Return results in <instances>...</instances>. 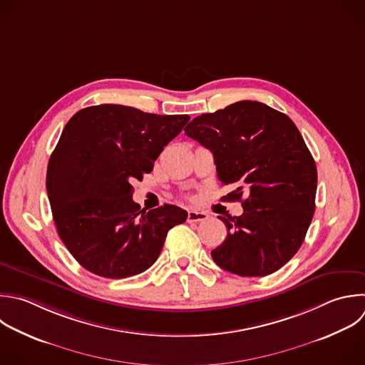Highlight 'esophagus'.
I'll list each match as a JSON object with an SVG mask.
<instances>
[{
	"instance_id": "esophagus-1",
	"label": "esophagus",
	"mask_w": 365,
	"mask_h": 365,
	"mask_svg": "<svg viewBox=\"0 0 365 365\" xmlns=\"http://www.w3.org/2000/svg\"><path fill=\"white\" fill-rule=\"evenodd\" d=\"M208 218V214L204 212V211H197V210H190L188 211V217H187V221L188 222H200V221H204Z\"/></svg>"
}]
</instances>
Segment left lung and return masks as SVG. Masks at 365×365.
I'll list each match as a JSON object with an SVG mask.
<instances>
[{
  "instance_id": "8db88e82",
  "label": "left lung",
  "mask_w": 365,
  "mask_h": 365,
  "mask_svg": "<svg viewBox=\"0 0 365 365\" xmlns=\"http://www.w3.org/2000/svg\"><path fill=\"white\" fill-rule=\"evenodd\" d=\"M184 131L212 153L222 185L235 188L224 200L244 208L240 217H218L228 234L211 251L215 264L241 277L279 269L301 247L315 210L317 167L295 124L262 103L238 101L195 117Z\"/></svg>"
}]
</instances>
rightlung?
Returning a JSON list of instances; mask_svg holds the SVG:
<instances>
[{
	"mask_svg": "<svg viewBox=\"0 0 365 365\" xmlns=\"http://www.w3.org/2000/svg\"><path fill=\"white\" fill-rule=\"evenodd\" d=\"M188 115H157L101 104L67 123L47 168V192L60 238L90 272L125 278L150 268L167 232L187 211L165 204L141 210L133 180L151 173Z\"/></svg>",
	"mask_w": 365,
	"mask_h": 365,
	"instance_id": "right-lung-1",
	"label": "right lung"
}]
</instances>
